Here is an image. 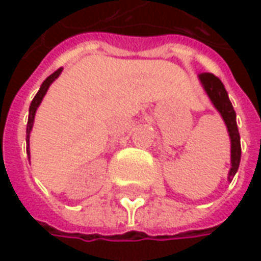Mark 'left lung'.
<instances>
[{"label": "left lung", "mask_w": 261, "mask_h": 261, "mask_svg": "<svg viewBox=\"0 0 261 261\" xmlns=\"http://www.w3.org/2000/svg\"><path fill=\"white\" fill-rule=\"evenodd\" d=\"M198 79L201 81L205 93L208 95L212 104L221 113V116H222V119H224V122L227 125V130H228V136H230V140H231V168H230V172H228V181L231 182L237 169H239L240 154H242L240 134H239L237 122H236V112L221 80L215 77L213 74H208V72L199 74Z\"/></svg>", "instance_id": "obj_1"}]
</instances>
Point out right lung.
Masks as SVG:
<instances>
[{"label":"right lung","mask_w":261,"mask_h":261,"mask_svg":"<svg viewBox=\"0 0 261 261\" xmlns=\"http://www.w3.org/2000/svg\"><path fill=\"white\" fill-rule=\"evenodd\" d=\"M62 71H63V68H60V69H57L54 74H51L48 79L45 80L43 83H42V86H40V89H39V92L36 93V96L33 98V101H31V104H30V110H28V122H27V154H28V159H30V133H31V128H33V124H34V116H36V110H37V107L40 106V102H42V99H43V96H45V93H46V90L49 89V86H51V83L54 81V80L57 79L60 74H62Z\"/></svg>","instance_id":"right-lung-1"}]
</instances>
